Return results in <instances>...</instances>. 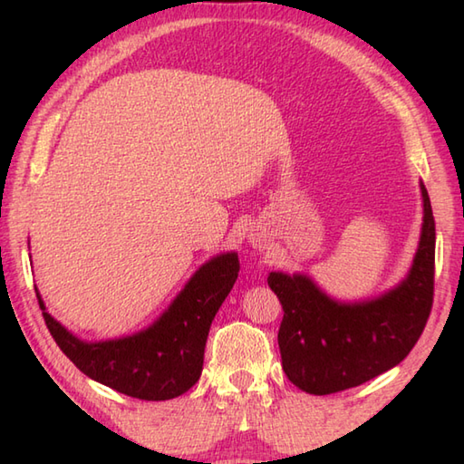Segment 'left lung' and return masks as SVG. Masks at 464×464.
Returning a JSON list of instances; mask_svg holds the SVG:
<instances>
[{
    "instance_id": "obj_1",
    "label": "left lung",
    "mask_w": 464,
    "mask_h": 464,
    "mask_svg": "<svg viewBox=\"0 0 464 464\" xmlns=\"http://www.w3.org/2000/svg\"><path fill=\"white\" fill-rule=\"evenodd\" d=\"M425 223L409 277L364 303H337L304 275L269 273L283 307L279 349L289 381L311 395L367 382L407 357L425 331L435 295V217L425 185Z\"/></svg>"
}]
</instances>
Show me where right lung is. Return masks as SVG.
<instances>
[{
  "instance_id": "add662e5",
  "label": "right lung",
  "mask_w": 464,
  "mask_h": 464,
  "mask_svg": "<svg viewBox=\"0 0 464 464\" xmlns=\"http://www.w3.org/2000/svg\"><path fill=\"white\" fill-rule=\"evenodd\" d=\"M239 275L237 253L205 263L177 295L161 319L133 337L85 343L73 337L52 314L37 293L44 321L65 353L87 377L141 401H167L183 395L199 381L211 321Z\"/></svg>"
}]
</instances>
